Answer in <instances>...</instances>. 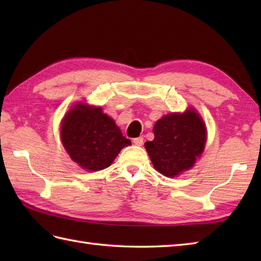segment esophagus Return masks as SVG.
<instances>
[{"mask_svg":"<svg viewBox=\"0 0 261 261\" xmlns=\"http://www.w3.org/2000/svg\"><path fill=\"white\" fill-rule=\"evenodd\" d=\"M134 143L136 146H142L143 145V137H138L134 139Z\"/></svg>","mask_w":261,"mask_h":261,"instance_id":"obj_1","label":"esophagus"}]
</instances>
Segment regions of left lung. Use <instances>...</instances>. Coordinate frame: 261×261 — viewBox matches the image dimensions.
<instances>
[{"instance_id":"left-lung-1","label":"left lung","mask_w":261,"mask_h":261,"mask_svg":"<svg viewBox=\"0 0 261 261\" xmlns=\"http://www.w3.org/2000/svg\"><path fill=\"white\" fill-rule=\"evenodd\" d=\"M153 135L145 148L154 169L166 177L191 169L206 143V126L194 109L163 116L154 123Z\"/></svg>"}]
</instances>
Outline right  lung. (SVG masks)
Instances as JSON below:
<instances>
[{"mask_svg": "<svg viewBox=\"0 0 261 261\" xmlns=\"http://www.w3.org/2000/svg\"><path fill=\"white\" fill-rule=\"evenodd\" d=\"M60 139L69 157L91 171L108 168L122 148L131 141L122 135L113 119L102 108L75 104L64 116Z\"/></svg>", "mask_w": 261, "mask_h": 261, "instance_id": "obj_1", "label": "right lung"}]
</instances>
